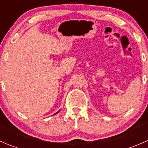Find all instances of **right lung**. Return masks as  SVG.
<instances>
[{
    "label": "right lung",
    "instance_id": "obj_1",
    "mask_svg": "<svg viewBox=\"0 0 148 148\" xmlns=\"http://www.w3.org/2000/svg\"><path fill=\"white\" fill-rule=\"evenodd\" d=\"M59 111H60V110H59ZM59 111H58V112H56V113H55V114H57V113H58V112H59Z\"/></svg>",
    "mask_w": 148,
    "mask_h": 148
}]
</instances>
